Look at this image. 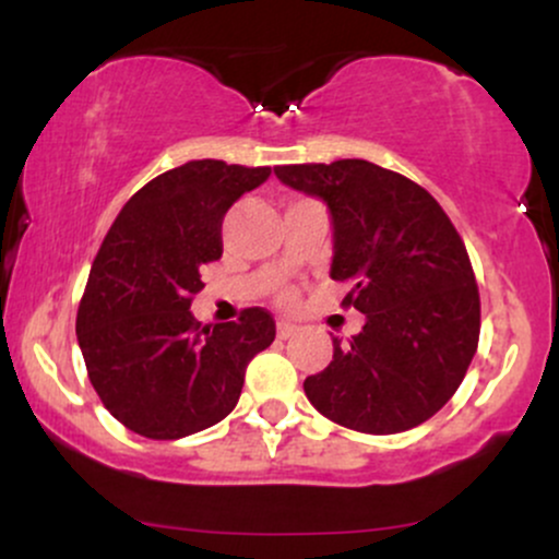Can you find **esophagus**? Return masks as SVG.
<instances>
[{
  "label": "esophagus",
  "mask_w": 559,
  "mask_h": 559,
  "mask_svg": "<svg viewBox=\"0 0 559 559\" xmlns=\"http://www.w3.org/2000/svg\"><path fill=\"white\" fill-rule=\"evenodd\" d=\"M275 331H278V338H292L297 333V325H292L288 320H278Z\"/></svg>",
  "instance_id": "34e87169"
}]
</instances>
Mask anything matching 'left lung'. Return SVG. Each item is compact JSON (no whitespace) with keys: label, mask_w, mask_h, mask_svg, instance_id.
I'll return each instance as SVG.
<instances>
[{"label":"left lung","mask_w":559,"mask_h":559,"mask_svg":"<svg viewBox=\"0 0 559 559\" xmlns=\"http://www.w3.org/2000/svg\"><path fill=\"white\" fill-rule=\"evenodd\" d=\"M278 181L320 197L333 221L331 278L365 316L333 338L329 368L305 378L320 415L360 433H400L452 400L478 349L480 297L471 258L441 204L368 159L278 165Z\"/></svg>","instance_id":"obj_1"}]
</instances>
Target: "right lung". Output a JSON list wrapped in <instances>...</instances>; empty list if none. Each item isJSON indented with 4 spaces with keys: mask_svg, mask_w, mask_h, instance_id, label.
Returning a JSON list of instances; mask_svg holds the SVG:
<instances>
[{
    "mask_svg": "<svg viewBox=\"0 0 559 559\" xmlns=\"http://www.w3.org/2000/svg\"><path fill=\"white\" fill-rule=\"evenodd\" d=\"M271 168L191 159L152 178L123 204L96 252L75 333L88 381L128 431L170 441L221 423L241 396L275 320L247 307L202 325L191 299L223 254V217Z\"/></svg>",
    "mask_w": 559,
    "mask_h": 559,
    "instance_id": "add662e5",
    "label": "right lung"
}]
</instances>
